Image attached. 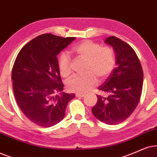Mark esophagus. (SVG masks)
Masks as SVG:
<instances>
[{"label": "esophagus", "instance_id": "34e87169", "mask_svg": "<svg viewBox=\"0 0 157 157\" xmlns=\"http://www.w3.org/2000/svg\"><path fill=\"white\" fill-rule=\"evenodd\" d=\"M75 96H76V97H78V98H80V97L85 96V94H84V93H76V95H75Z\"/></svg>", "mask_w": 157, "mask_h": 157}]
</instances>
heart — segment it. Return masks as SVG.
<instances>
[{"label":"heart","instance_id":"obj_1","mask_svg":"<svg viewBox=\"0 0 157 157\" xmlns=\"http://www.w3.org/2000/svg\"><path fill=\"white\" fill-rule=\"evenodd\" d=\"M72 53L78 59L85 61L82 75H77L67 82V88L70 92L85 93L96 86L99 81L106 80L116 65V57L112 48L101 46L91 40H84L75 45ZM58 69L63 77L67 78L72 72V62L67 53H61L58 59Z\"/></svg>","mask_w":157,"mask_h":157}]
</instances>
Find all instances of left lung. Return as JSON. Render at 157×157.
Returning <instances> with one entry per match:
<instances>
[{"mask_svg":"<svg viewBox=\"0 0 157 157\" xmlns=\"http://www.w3.org/2000/svg\"><path fill=\"white\" fill-rule=\"evenodd\" d=\"M105 43L112 45L116 53L117 67L98 89L106 94L97 95L98 101L92 113L107 124H117L127 120L139 103L144 72L136 53L128 43L111 36Z\"/></svg>","mask_w":157,"mask_h":157,"instance_id":"obj_1","label":"left lung"}]
</instances>
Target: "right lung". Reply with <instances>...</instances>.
<instances>
[{
    "label": "right lung",
    "instance_id": "1",
    "mask_svg": "<svg viewBox=\"0 0 157 157\" xmlns=\"http://www.w3.org/2000/svg\"><path fill=\"white\" fill-rule=\"evenodd\" d=\"M75 37L43 34L27 43L13 64L11 80L16 101L23 114L37 125L48 128L64 117L74 93L61 92L64 84L56 56ZM59 92V95H55Z\"/></svg>",
    "mask_w": 157,
    "mask_h": 157
}]
</instances>
